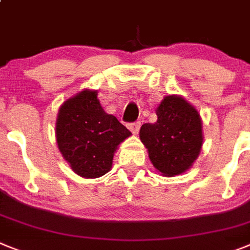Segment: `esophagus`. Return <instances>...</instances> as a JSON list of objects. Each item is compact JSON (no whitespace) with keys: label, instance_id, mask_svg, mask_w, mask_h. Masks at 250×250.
<instances>
[{"label":"esophagus","instance_id":"obj_1","mask_svg":"<svg viewBox=\"0 0 250 250\" xmlns=\"http://www.w3.org/2000/svg\"><path fill=\"white\" fill-rule=\"evenodd\" d=\"M140 127H141V123H140V122H135V123H129L128 125L129 131H131L133 135H137L138 131H140Z\"/></svg>","mask_w":250,"mask_h":250}]
</instances>
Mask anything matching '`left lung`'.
<instances>
[{
  "label": "left lung",
  "mask_w": 250,
  "mask_h": 250,
  "mask_svg": "<svg viewBox=\"0 0 250 250\" xmlns=\"http://www.w3.org/2000/svg\"><path fill=\"white\" fill-rule=\"evenodd\" d=\"M157 121L140 129L154 167L164 177L190 169L203 145L202 119L194 106L180 95L164 96L156 108Z\"/></svg>",
  "instance_id": "1"
}]
</instances>
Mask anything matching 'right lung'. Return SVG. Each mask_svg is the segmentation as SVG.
I'll list each match as a JSON object with an SVG mask.
<instances>
[{
    "label": "right lung",
    "instance_id": "add662e5",
    "mask_svg": "<svg viewBox=\"0 0 250 250\" xmlns=\"http://www.w3.org/2000/svg\"><path fill=\"white\" fill-rule=\"evenodd\" d=\"M131 135L114 115L103 109L96 90L80 91L58 110V148L73 173L86 179L108 173L114 152Z\"/></svg>",
    "mask_w": 250,
    "mask_h": 250
}]
</instances>
